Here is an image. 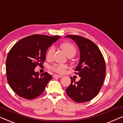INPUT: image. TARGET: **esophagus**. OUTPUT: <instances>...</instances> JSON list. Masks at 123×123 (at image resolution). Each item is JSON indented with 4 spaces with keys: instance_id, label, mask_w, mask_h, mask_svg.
<instances>
[{
    "instance_id": "34e87169",
    "label": "esophagus",
    "mask_w": 123,
    "mask_h": 123,
    "mask_svg": "<svg viewBox=\"0 0 123 123\" xmlns=\"http://www.w3.org/2000/svg\"><path fill=\"white\" fill-rule=\"evenodd\" d=\"M62 77V75H56V74H55L53 76V77H54V78H56V77H58V78H61V77Z\"/></svg>"
}]
</instances>
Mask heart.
<instances>
[{"label":"heart","mask_w":123,"mask_h":123,"mask_svg":"<svg viewBox=\"0 0 123 123\" xmlns=\"http://www.w3.org/2000/svg\"><path fill=\"white\" fill-rule=\"evenodd\" d=\"M61 47L67 56L70 55H75L76 52V49L75 47L72 43H63L61 44ZM55 47L53 46H51L48 49L47 52V58H48V59L51 58L53 56V53H55ZM67 67V66L66 65H63V64H54L51 67V68L53 71L61 74L65 71Z\"/></svg>","instance_id":"obj_1"}]
</instances>
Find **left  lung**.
I'll return each mask as SVG.
<instances>
[{"mask_svg": "<svg viewBox=\"0 0 123 123\" xmlns=\"http://www.w3.org/2000/svg\"><path fill=\"white\" fill-rule=\"evenodd\" d=\"M65 37L74 40L79 48L80 58L75 71L81 77L77 82L70 77L71 82L66 92L76 103L89 101L98 94L103 86L106 74L104 58L98 47L89 39L76 35Z\"/></svg>", "mask_w": 123, "mask_h": 123, "instance_id": "8db88e82", "label": "left lung"}]
</instances>
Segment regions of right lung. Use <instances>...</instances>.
<instances>
[{
    "instance_id": "1",
    "label": "right lung",
    "mask_w": 123,
    "mask_h": 123,
    "mask_svg": "<svg viewBox=\"0 0 123 123\" xmlns=\"http://www.w3.org/2000/svg\"><path fill=\"white\" fill-rule=\"evenodd\" d=\"M60 38L34 34L21 39L11 48L6 60V77L18 95L31 100L43 92L52 76L47 72L39 74L34 68L43 64L47 50Z\"/></svg>"
}]
</instances>
